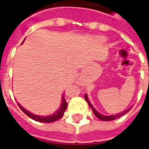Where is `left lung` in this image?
I'll return each instance as SVG.
<instances>
[{"label":"left lung","mask_w":149,"mask_h":149,"mask_svg":"<svg viewBox=\"0 0 149 149\" xmlns=\"http://www.w3.org/2000/svg\"><path fill=\"white\" fill-rule=\"evenodd\" d=\"M84 99L85 100L87 101V103H88V104L89 105V107L91 108V109H92V111L94 113V114H95L96 117L98 118L100 120H103V121H111V120H114V119H116V118H120L121 116H123L124 113H126L127 112H129L130 110V109H128V110H125V111L122 112V113H117V114H113V115H110V116H106V115H103V114H100V113H98V112L96 111L95 109V108L92 106V104H90V102L88 100V97H87V95H84Z\"/></svg>","instance_id":"obj_1"}]
</instances>
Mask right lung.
<instances>
[{
    "label": "right lung",
    "instance_id": "right-lung-1",
    "mask_svg": "<svg viewBox=\"0 0 149 149\" xmlns=\"http://www.w3.org/2000/svg\"><path fill=\"white\" fill-rule=\"evenodd\" d=\"M18 105L20 107V109L26 113V115L28 117H30L32 119L36 120V121H38V122H41V123H52V122H55L57 121L58 119H60V118L63 117L64 115V113L66 110L67 109V106H68V104L66 103L65 99V96L63 95L62 96V104H61V106L60 108L55 112L54 113H53L52 115H49V116H39V115H36V114H33L31 112L27 111L26 109H25L21 105H20L18 104Z\"/></svg>",
    "mask_w": 149,
    "mask_h": 149
}]
</instances>
